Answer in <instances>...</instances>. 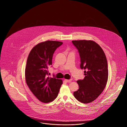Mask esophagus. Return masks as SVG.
Segmentation results:
<instances>
[{"instance_id": "obj_1", "label": "esophagus", "mask_w": 127, "mask_h": 127, "mask_svg": "<svg viewBox=\"0 0 127 127\" xmlns=\"http://www.w3.org/2000/svg\"><path fill=\"white\" fill-rule=\"evenodd\" d=\"M64 80H65V81L66 82H70V81H72V80H71V79H70V80H67V79H65Z\"/></svg>"}]
</instances>
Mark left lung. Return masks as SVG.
I'll return each mask as SVG.
<instances>
[{
  "label": "left lung",
  "instance_id": "left-lung-1",
  "mask_svg": "<svg viewBox=\"0 0 127 127\" xmlns=\"http://www.w3.org/2000/svg\"><path fill=\"white\" fill-rule=\"evenodd\" d=\"M80 57V68L84 69L83 80L77 81L79 89L73 95L79 102L87 104L103 91L108 79V63L102 48L92 40H72Z\"/></svg>",
  "mask_w": 127,
  "mask_h": 127
}]
</instances>
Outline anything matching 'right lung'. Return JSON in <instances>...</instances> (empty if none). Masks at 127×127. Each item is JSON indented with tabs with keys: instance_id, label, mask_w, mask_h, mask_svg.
Wrapping results in <instances>:
<instances>
[{
	"instance_id": "1",
	"label": "right lung",
	"mask_w": 127,
	"mask_h": 127,
	"mask_svg": "<svg viewBox=\"0 0 127 127\" xmlns=\"http://www.w3.org/2000/svg\"><path fill=\"white\" fill-rule=\"evenodd\" d=\"M62 42L47 40L36 45L30 51L25 71L26 84L40 101L47 103L57 97L63 81L48 77L53 54ZM54 76H53L54 77Z\"/></svg>"
}]
</instances>
